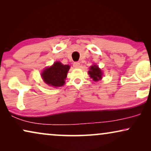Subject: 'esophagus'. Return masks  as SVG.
Listing matches in <instances>:
<instances>
[{
  "mask_svg": "<svg viewBox=\"0 0 151 151\" xmlns=\"http://www.w3.org/2000/svg\"><path fill=\"white\" fill-rule=\"evenodd\" d=\"M80 64L79 63H78V62L73 63V67L76 68V69H78V68H80Z\"/></svg>",
  "mask_w": 151,
  "mask_h": 151,
  "instance_id": "esophagus-1",
  "label": "esophagus"
}]
</instances>
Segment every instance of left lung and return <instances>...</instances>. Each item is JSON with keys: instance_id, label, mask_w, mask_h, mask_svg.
<instances>
[{"instance_id": "8db88e82", "label": "left lung", "mask_w": 151, "mask_h": 151, "mask_svg": "<svg viewBox=\"0 0 151 151\" xmlns=\"http://www.w3.org/2000/svg\"><path fill=\"white\" fill-rule=\"evenodd\" d=\"M88 73L90 77L95 82L99 81V80L102 79L103 75L102 70H101L100 68L98 67V66L96 65H92L91 67H90L89 71H88Z\"/></svg>"}]
</instances>
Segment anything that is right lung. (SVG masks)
Instances as JSON below:
<instances>
[{"mask_svg":"<svg viewBox=\"0 0 151 151\" xmlns=\"http://www.w3.org/2000/svg\"><path fill=\"white\" fill-rule=\"evenodd\" d=\"M69 69V65H64L60 62H55L52 66L45 68L41 73V76L49 86L59 87L65 84Z\"/></svg>","mask_w":151,"mask_h":151,"instance_id":"1","label":"right lung"}]
</instances>
